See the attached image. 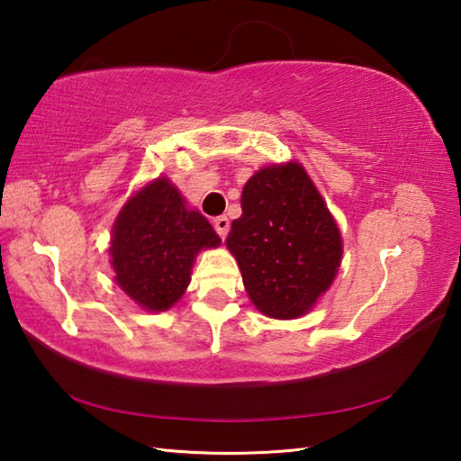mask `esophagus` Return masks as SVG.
I'll use <instances>...</instances> for the list:
<instances>
[{"label": "esophagus", "mask_w": 461, "mask_h": 461, "mask_svg": "<svg viewBox=\"0 0 461 461\" xmlns=\"http://www.w3.org/2000/svg\"><path fill=\"white\" fill-rule=\"evenodd\" d=\"M213 228H215V231H218V236L221 240H225V236H228V231H230V220L225 218V215H220V218L213 220Z\"/></svg>", "instance_id": "esophagus-1"}]
</instances>
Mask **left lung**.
Returning <instances> with one entry per match:
<instances>
[{"instance_id": "left-lung-1", "label": "left lung", "mask_w": 461, "mask_h": 461, "mask_svg": "<svg viewBox=\"0 0 461 461\" xmlns=\"http://www.w3.org/2000/svg\"><path fill=\"white\" fill-rule=\"evenodd\" d=\"M228 249L263 315L297 319L335 279L342 241L337 221L299 162L273 164L243 185L241 218Z\"/></svg>"}]
</instances>
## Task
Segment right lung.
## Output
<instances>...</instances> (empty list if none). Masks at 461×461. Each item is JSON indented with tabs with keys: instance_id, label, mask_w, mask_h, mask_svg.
<instances>
[{
	"instance_id": "1",
	"label": "right lung",
	"mask_w": 461,
	"mask_h": 461,
	"mask_svg": "<svg viewBox=\"0 0 461 461\" xmlns=\"http://www.w3.org/2000/svg\"><path fill=\"white\" fill-rule=\"evenodd\" d=\"M220 243L212 223L185 208L178 188L156 178L124 203L113 225L114 281L136 305L166 311L188 287L198 251Z\"/></svg>"
}]
</instances>
